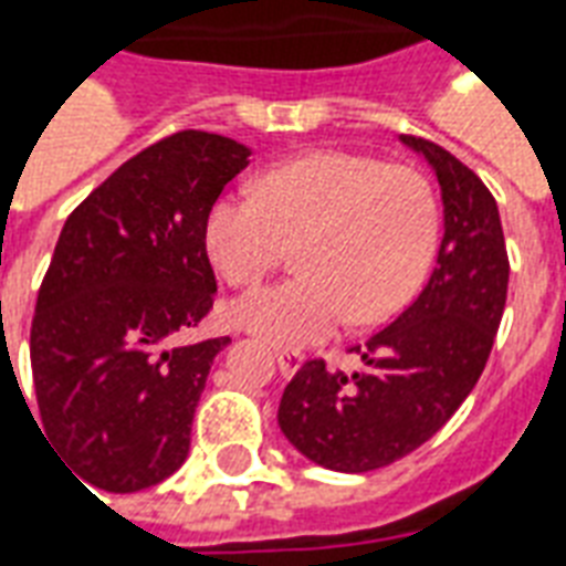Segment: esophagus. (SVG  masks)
Returning <instances> with one entry per match:
<instances>
[{"label": "esophagus", "mask_w": 566, "mask_h": 566, "mask_svg": "<svg viewBox=\"0 0 566 566\" xmlns=\"http://www.w3.org/2000/svg\"><path fill=\"white\" fill-rule=\"evenodd\" d=\"M275 361H279V370H282V377H293L296 370L302 368V361H305V356H302L300 350H275Z\"/></svg>", "instance_id": "obj_1"}]
</instances>
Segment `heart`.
<instances>
[{
  "mask_svg": "<svg viewBox=\"0 0 566 566\" xmlns=\"http://www.w3.org/2000/svg\"><path fill=\"white\" fill-rule=\"evenodd\" d=\"M439 240V201L409 166L350 150H314L266 171L258 196H219L207 210L210 261L237 287L258 284L300 243L302 275L234 302V321L275 347H308L344 323H379L424 282Z\"/></svg>",
  "mask_w": 566,
  "mask_h": 566,
  "instance_id": "heart-1",
  "label": "heart"
}]
</instances>
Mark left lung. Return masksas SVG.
Here are the masks:
<instances>
[{
    "instance_id": "left-lung-1",
    "label": "left lung",
    "mask_w": 566,
    "mask_h": 566,
    "mask_svg": "<svg viewBox=\"0 0 566 566\" xmlns=\"http://www.w3.org/2000/svg\"><path fill=\"white\" fill-rule=\"evenodd\" d=\"M400 142L437 171L446 234L416 302L365 340L347 377L308 359L287 382L279 427L332 472H374L412 454L469 398L493 350L507 300V249L493 192L454 154L421 136Z\"/></svg>"
}]
</instances>
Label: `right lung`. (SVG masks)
<instances>
[{
  "label": "right lung",
  "instance_id": "1",
  "mask_svg": "<svg viewBox=\"0 0 566 566\" xmlns=\"http://www.w3.org/2000/svg\"><path fill=\"white\" fill-rule=\"evenodd\" d=\"M249 154L205 129L166 136L59 234L32 317L34 398L46 439L97 490L139 493L187 460L207 374L231 340H187L216 296L207 210Z\"/></svg>",
  "mask_w": 566,
  "mask_h": 566
}]
</instances>
